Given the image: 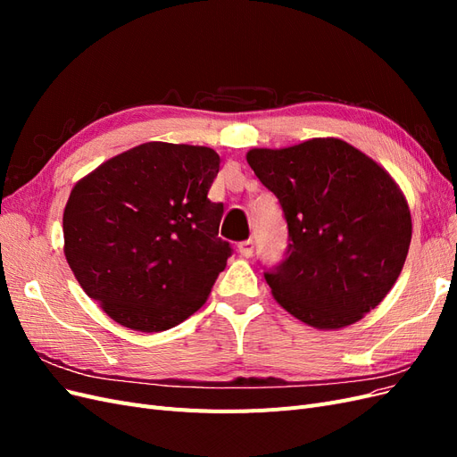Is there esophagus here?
I'll return each mask as SVG.
<instances>
[{
  "label": "esophagus",
  "mask_w": 457,
  "mask_h": 457,
  "mask_svg": "<svg viewBox=\"0 0 457 457\" xmlns=\"http://www.w3.org/2000/svg\"><path fill=\"white\" fill-rule=\"evenodd\" d=\"M253 250H255V244L252 238H247L244 242L238 244V252L242 257H252L253 255Z\"/></svg>",
  "instance_id": "obj_1"
}]
</instances>
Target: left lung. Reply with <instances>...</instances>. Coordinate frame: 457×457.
Masks as SVG:
<instances>
[{"mask_svg": "<svg viewBox=\"0 0 457 457\" xmlns=\"http://www.w3.org/2000/svg\"><path fill=\"white\" fill-rule=\"evenodd\" d=\"M287 223L284 259L265 270L274 299L301 322L337 329L376 309L404 267L411 217L383 168L341 139L247 152Z\"/></svg>", "mask_w": 457, "mask_h": 457, "instance_id": "obj_1", "label": "left lung"}]
</instances>
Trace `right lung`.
Listing matches in <instances>:
<instances>
[{
    "instance_id": "1",
    "label": "right lung",
    "mask_w": 457,
    "mask_h": 457,
    "mask_svg": "<svg viewBox=\"0 0 457 457\" xmlns=\"http://www.w3.org/2000/svg\"><path fill=\"white\" fill-rule=\"evenodd\" d=\"M207 146L145 143L99 165L64 207V255L84 292L118 324L163 331L196 312L232 247Z\"/></svg>"
}]
</instances>
